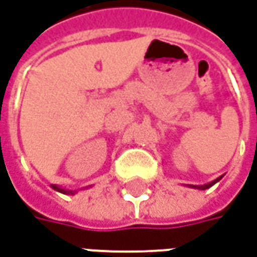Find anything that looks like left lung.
<instances>
[{"mask_svg": "<svg viewBox=\"0 0 257 257\" xmlns=\"http://www.w3.org/2000/svg\"><path fill=\"white\" fill-rule=\"evenodd\" d=\"M224 175H221V177H218L217 179H214V181H211V182H209V184H204V185H188L189 188H195V189H200V191H204V189H209L210 186H213L214 184H217L220 179L222 178Z\"/></svg>", "mask_w": 257, "mask_h": 257, "instance_id": "obj_1", "label": "left lung"}]
</instances>
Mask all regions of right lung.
I'll return each instance as SVG.
<instances>
[{"label":"right lung","mask_w":257,"mask_h":257,"mask_svg":"<svg viewBox=\"0 0 257 257\" xmlns=\"http://www.w3.org/2000/svg\"><path fill=\"white\" fill-rule=\"evenodd\" d=\"M51 188H53L54 191L60 192V193H64V195H75L78 191H71V189H64V188H61V186H57V185H51Z\"/></svg>","instance_id":"obj_1"}]
</instances>
